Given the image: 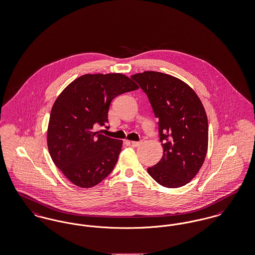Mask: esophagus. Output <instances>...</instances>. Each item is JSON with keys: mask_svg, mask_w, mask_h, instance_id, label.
I'll return each mask as SVG.
<instances>
[{"mask_svg": "<svg viewBox=\"0 0 255 255\" xmlns=\"http://www.w3.org/2000/svg\"><path fill=\"white\" fill-rule=\"evenodd\" d=\"M130 144L133 147H138L142 144V141H130Z\"/></svg>", "mask_w": 255, "mask_h": 255, "instance_id": "obj_1", "label": "esophagus"}]
</instances>
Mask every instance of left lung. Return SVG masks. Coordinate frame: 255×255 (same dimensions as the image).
Wrapping results in <instances>:
<instances>
[{"label":"left lung","instance_id":"left-lung-1","mask_svg":"<svg viewBox=\"0 0 255 255\" xmlns=\"http://www.w3.org/2000/svg\"><path fill=\"white\" fill-rule=\"evenodd\" d=\"M131 78L149 98L163 147L162 158L147 172L164 187L183 186L206 158L208 122L204 105L194 90L175 76L147 71Z\"/></svg>","mask_w":255,"mask_h":255}]
</instances>
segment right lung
<instances>
[{"label": "right lung", "instance_id": "1", "mask_svg": "<svg viewBox=\"0 0 255 255\" xmlns=\"http://www.w3.org/2000/svg\"><path fill=\"white\" fill-rule=\"evenodd\" d=\"M136 89L122 73H88L73 80L54 101L47 133L49 155L76 186L93 187L114 169L123 141L97 128L107 124L115 97Z\"/></svg>", "mask_w": 255, "mask_h": 255}]
</instances>
